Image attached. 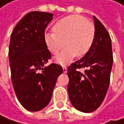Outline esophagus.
I'll use <instances>...</instances> for the list:
<instances>
[{
    "label": "esophagus",
    "mask_w": 124,
    "mask_h": 124,
    "mask_svg": "<svg viewBox=\"0 0 124 124\" xmlns=\"http://www.w3.org/2000/svg\"><path fill=\"white\" fill-rule=\"evenodd\" d=\"M62 69H63V72H64V73H67V71H68V70H67V68H66V67H63Z\"/></svg>",
    "instance_id": "1"
}]
</instances>
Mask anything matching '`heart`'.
Listing matches in <instances>:
<instances>
[{"instance_id": "1", "label": "heart", "mask_w": 124, "mask_h": 124, "mask_svg": "<svg viewBox=\"0 0 124 124\" xmlns=\"http://www.w3.org/2000/svg\"><path fill=\"white\" fill-rule=\"evenodd\" d=\"M52 32L44 35V41L48 50L56 54L63 47L65 48L55 57L60 65H67L76 56L85 55L91 49L95 37L94 23L79 15H71L57 21ZM64 43H63V41Z\"/></svg>"}]
</instances>
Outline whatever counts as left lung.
Here are the masks:
<instances>
[{
    "label": "left lung",
    "instance_id": "8db88e82",
    "mask_svg": "<svg viewBox=\"0 0 124 124\" xmlns=\"http://www.w3.org/2000/svg\"><path fill=\"white\" fill-rule=\"evenodd\" d=\"M94 43L88 53L68 68L70 101L77 110L92 112L101 105L107 93L113 63L112 41L108 31L95 16ZM86 67L84 73L78 70Z\"/></svg>",
    "mask_w": 124,
    "mask_h": 124
}]
</instances>
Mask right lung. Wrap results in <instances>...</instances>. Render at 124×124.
<instances>
[{"label": "right lung", "mask_w": 124, "mask_h": 124, "mask_svg": "<svg viewBox=\"0 0 124 124\" xmlns=\"http://www.w3.org/2000/svg\"><path fill=\"white\" fill-rule=\"evenodd\" d=\"M54 14L34 11L23 16L10 38L9 61L12 85L20 103L27 110L37 112L50 103L62 66L45 67L51 54L44 41L45 29Z\"/></svg>", "instance_id": "right-lung-1"}]
</instances>
